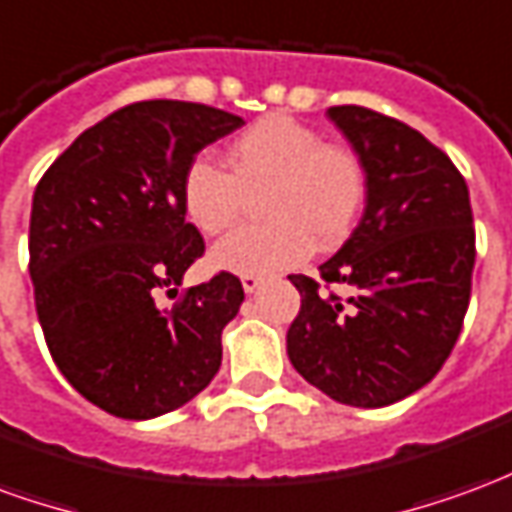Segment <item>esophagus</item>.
Returning a JSON list of instances; mask_svg holds the SVG:
<instances>
[{
  "label": "esophagus",
  "instance_id": "34e87169",
  "mask_svg": "<svg viewBox=\"0 0 512 512\" xmlns=\"http://www.w3.org/2000/svg\"><path fill=\"white\" fill-rule=\"evenodd\" d=\"M260 282H263V279H260V277H249V274H246V277H241V285H244L246 293H255V290L260 288Z\"/></svg>",
  "mask_w": 512,
  "mask_h": 512
}]
</instances>
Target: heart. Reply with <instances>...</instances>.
<instances>
[{
  "instance_id": "obj_1",
  "label": "heart",
  "mask_w": 512,
  "mask_h": 512,
  "mask_svg": "<svg viewBox=\"0 0 512 512\" xmlns=\"http://www.w3.org/2000/svg\"><path fill=\"white\" fill-rule=\"evenodd\" d=\"M230 169L194 158L183 175V208L205 235L241 222L246 197L266 194V224L227 235L213 249V266L263 277L299 266L318 249L340 244L365 205L367 172L351 147L326 145L321 131L285 115L257 120L230 147Z\"/></svg>"
}]
</instances>
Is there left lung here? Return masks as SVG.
<instances>
[{
  "label": "left lung",
  "instance_id": "left-lung-1",
  "mask_svg": "<svg viewBox=\"0 0 512 512\" xmlns=\"http://www.w3.org/2000/svg\"><path fill=\"white\" fill-rule=\"evenodd\" d=\"M329 117L365 164L367 205L321 277H288L301 293L288 356L337 403L381 408L422 389L455 348L477 255L472 202L450 156L406 123L365 106Z\"/></svg>",
  "mask_w": 512,
  "mask_h": 512
}]
</instances>
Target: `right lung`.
Masks as SVG:
<instances>
[{"label": "right lung", "mask_w": 512, "mask_h": 512, "mask_svg": "<svg viewBox=\"0 0 512 512\" xmlns=\"http://www.w3.org/2000/svg\"><path fill=\"white\" fill-rule=\"evenodd\" d=\"M241 126L205 104L136 101L76 136L35 189L29 277L43 337L73 389L115 417L175 411L219 373L241 279L219 271L169 310L156 296L205 255L183 175Z\"/></svg>", "instance_id": "obj_1"}]
</instances>
